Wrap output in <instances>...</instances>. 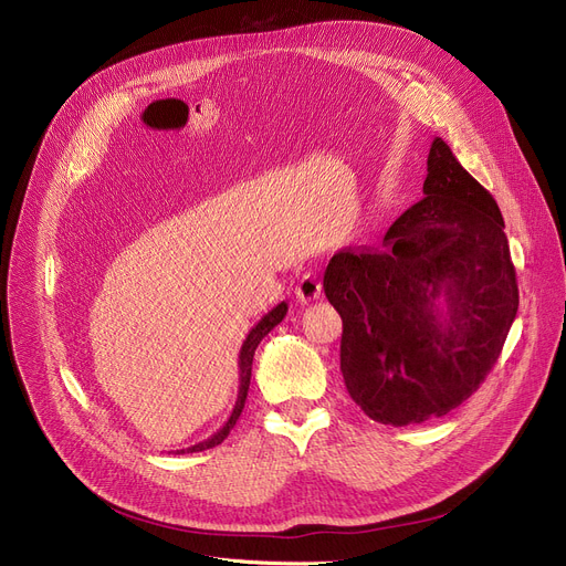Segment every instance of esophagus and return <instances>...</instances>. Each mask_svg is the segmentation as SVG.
Here are the masks:
<instances>
[{
    "label": "esophagus",
    "instance_id": "obj_1",
    "mask_svg": "<svg viewBox=\"0 0 566 566\" xmlns=\"http://www.w3.org/2000/svg\"><path fill=\"white\" fill-rule=\"evenodd\" d=\"M295 298L301 305H310L312 301L321 298V280L314 273H305L301 282L295 284Z\"/></svg>",
    "mask_w": 566,
    "mask_h": 566
}]
</instances>
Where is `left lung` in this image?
<instances>
[{
  "instance_id": "obj_1",
  "label": "left lung",
  "mask_w": 566,
  "mask_h": 566,
  "mask_svg": "<svg viewBox=\"0 0 566 566\" xmlns=\"http://www.w3.org/2000/svg\"><path fill=\"white\" fill-rule=\"evenodd\" d=\"M424 197L374 250L331 259L350 399L382 424H420L478 392L518 312L516 271L495 199L433 139Z\"/></svg>"
}]
</instances>
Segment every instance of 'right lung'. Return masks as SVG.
<instances>
[{"label":"right lung","mask_w":566,"mask_h":566,"mask_svg":"<svg viewBox=\"0 0 566 566\" xmlns=\"http://www.w3.org/2000/svg\"><path fill=\"white\" fill-rule=\"evenodd\" d=\"M286 310H289V305L282 301L277 307H273L271 312H268V314L254 325V328L250 331V335L245 337V342H243V346H241V353H238V382H241V385H238V399H235V406H233V410H231V415H229V420L224 422V427H222L218 433H213L211 438H206L203 442H197V444H192V448H188V450H178V454L211 450V448H216V444H220V442L229 436V431L235 427L238 418H241V412H243V406H245V399H248V390H250L254 350H256L259 342H261L268 333H271L277 323H282V318L286 316Z\"/></svg>","instance_id":"1"}]
</instances>
